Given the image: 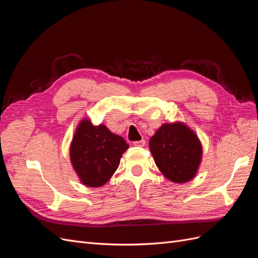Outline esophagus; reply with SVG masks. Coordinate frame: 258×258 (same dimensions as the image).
<instances>
[{
    "label": "esophagus",
    "instance_id": "34e87169",
    "mask_svg": "<svg viewBox=\"0 0 258 258\" xmlns=\"http://www.w3.org/2000/svg\"><path fill=\"white\" fill-rule=\"evenodd\" d=\"M134 145L138 146V147H143L145 145V140H141V141H136V142H134Z\"/></svg>",
    "mask_w": 258,
    "mask_h": 258
}]
</instances>
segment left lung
Listing matches in <instances>:
<instances>
[{
  "label": "left lung",
  "mask_w": 258,
  "mask_h": 258,
  "mask_svg": "<svg viewBox=\"0 0 258 258\" xmlns=\"http://www.w3.org/2000/svg\"><path fill=\"white\" fill-rule=\"evenodd\" d=\"M150 151L160 172L178 184L196 176L202 159L198 136L182 121L161 124L150 140Z\"/></svg>",
  "instance_id": "obj_1"
}]
</instances>
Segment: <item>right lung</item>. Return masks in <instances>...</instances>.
<instances>
[{
    "label": "right lung",
    "instance_id": "obj_1",
    "mask_svg": "<svg viewBox=\"0 0 258 258\" xmlns=\"http://www.w3.org/2000/svg\"><path fill=\"white\" fill-rule=\"evenodd\" d=\"M129 145L103 123L83 118L70 144V160L82 184L101 187L112 177Z\"/></svg>",
    "mask_w": 258,
    "mask_h": 258
}]
</instances>
